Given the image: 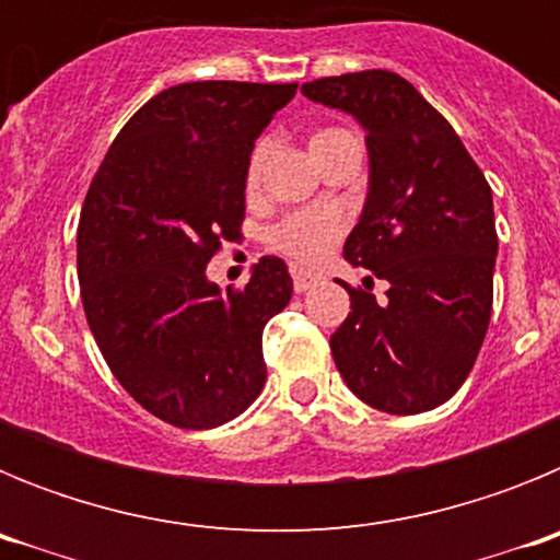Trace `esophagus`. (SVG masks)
Segmentation results:
<instances>
[{"label":"esophagus","instance_id":"34e87169","mask_svg":"<svg viewBox=\"0 0 560 560\" xmlns=\"http://www.w3.org/2000/svg\"><path fill=\"white\" fill-rule=\"evenodd\" d=\"M291 277H294V289L300 291V294L308 289H314V285L323 280V275H316V271H311V269H300V266H294V269H291Z\"/></svg>","mask_w":560,"mask_h":560}]
</instances>
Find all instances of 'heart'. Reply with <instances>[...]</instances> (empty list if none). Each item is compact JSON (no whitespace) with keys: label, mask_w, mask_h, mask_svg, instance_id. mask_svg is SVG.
Returning <instances> with one entry per match:
<instances>
[{"label":"heart","mask_w":560,"mask_h":560,"mask_svg":"<svg viewBox=\"0 0 560 560\" xmlns=\"http://www.w3.org/2000/svg\"><path fill=\"white\" fill-rule=\"evenodd\" d=\"M345 133L341 128H319V131L311 133V151H319L323 145H328L334 137ZM271 140L269 137H260V140L252 145L249 160H246L244 171V187L249 192H255L264 179V167L269 160ZM348 221L341 215V210L336 207H308V210H294L289 215L269 226L266 232V241L275 252L285 255L294 264H316L323 260L334 244L341 237Z\"/></svg>","instance_id":"obj_1"}]
</instances>
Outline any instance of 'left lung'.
Listing matches in <instances>:
<instances>
[{
  "mask_svg": "<svg viewBox=\"0 0 560 560\" xmlns=\"http://www.w3.org/2000/svg\"><path fill=\"white\" fill-rule=\"evenodd\" d=\"M303 95L353 114L368 131L370 192L345 257L370 269L330 336L341 378L364 404L418 415L471 373L491 323L499 237L493 196L457 131L387 69L303 83ZM384 279V298L372 280Z\"/></svg>",
  "mask_w": 560,
  "mask_h": 560,
  "instance_id": "left-lung-1",
  "label": "left lung"
}]
</instances>
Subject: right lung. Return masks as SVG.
<instances>
[{"instance_id": "1", "label": "right lung", "mask_w": 560, "mask_h": 560, "mask_svg": "<svg viewBox=\"0 0 560 560\" xmlns=\"http://www.w3.org/2000/svg\"><path fill=\"white\" fill-rule=\"evenodd\" d=\"M296 83H179L120 128L78 224L86 323L114 378L179 429L237 418L266 384L264 328L289 305V266L260 257L244 289L210 283L241 237L249 151Z\"/></svg>"}]
</instances>
